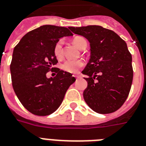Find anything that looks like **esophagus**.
I'll return each instance as SVG.
<instances>
[{
	"label": "esophagus",
	"instance_id": "obj_1",
	"mask_svg": "<svg viewBox=\"0 0 146 146\" xmlns=\"http://www.w3.org/2000/svg\"><path fill=\"white\" fill-rule=\"evenodd\" d=\"M75 76L76 79H79V78H80V76Z\"/></svg>",
	"mask_w": 146,
	"mask_h": 146
}]
</instances>
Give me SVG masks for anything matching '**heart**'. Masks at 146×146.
Returning a JSON list of instances; mask_svg holds the SVG:
<instances>
[{"mask_svg":"<svg viewBox=\"0 0 146 146\" xmlns=\"http://www.w3.org/2000/svg\"><path fill=\"white\" fill-rule=\"evenodd\" d=\"M84 41H86V40L82 36H76L73 38V42L76 46L79 49H80L81 46L82 44V43ZM62 40H59L56 43V44L54 46V49H53V52H54V55L56 56V58H62ZM83 62L81 60H72L68 59L66 60L65 62H64L62 64V67L64 70H65L66 72L71 73H76L78 72L79 69L81 67H82Z\"/></svg>","mask_w":146,"mask_h":146,"instance_id":"1","label":"heart"}]
</instances>
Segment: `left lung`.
Returning <instances> with one entry per match:
<instances>
[{
  "label": "left lung",
  "mask_w": 146,
  "mask_h": 146,
  "mask_svg": "<svg viewBox=\"0 0 146 146\" xmlns=\"http://www.w3.org/2000/svg\"><path fill=\"white\" fill-rule=\"evenodd\" d=\"M69 29L90 42V58L82 71L88 76L84 101L99 113L117 111L128 98L133 81L132 56L125 41L101 26Z\"/></svg>",
  "instance_id": "obj_1"
}]
</instances>
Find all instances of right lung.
I'll list each match as a JSON object with an SVG mask.
<instances>
[{
	"label": "right lung",
	"instance_id": "right-lung-1",
	"mask_svg": "<svg viewBox=\"0 0 146 146\" xmlns=\"http://www.w3.org/2000/svg\"><path fill=\"white\" fill-rule=\"evenodd\" d=\"M73 35L63 27L44 25L29 32L13 50L10 64L14 91L27 111L47 116L58 108L67 89L76 81L72 74L56 68L55 77H46L58 60L53 49L64 36Z\"/></svg>",
	"mask_w": 146,
	"mask_h": 146
}]
</instances>
